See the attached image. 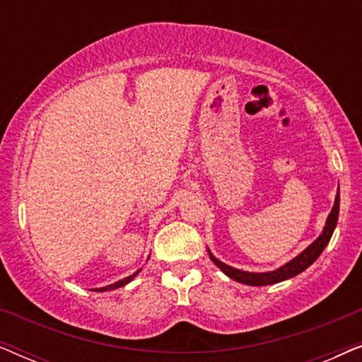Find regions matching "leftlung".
Returning <instances> with one entry per match:
<instances>
[{
	"instance_id": "left-lung-1",
	"label": "left lung",
	"mask_w": 362,
	"mask_h": 362,
	"mask_svg": "<svg viewBox=\"0 0 362 362\" xmlns=\"http://www.w3.org/2000/svg\"><path fill=\"white\" fill-rule=\"evenodd\" d=\"M338 216H339V187H338V192H336L333 209H331L328 219H326V224L323 227V232H321L318 239H316L313 244H310L308 247H306V249L301 252V254L296 255L295 259H291L290 262H286L285 265H281V267H279V269H275L272 272H262V274H259V272L239 270V269H234V267L224 264V262H221L219 259H216L209 249H207V254H209L211 260L214 262V264L219 267V269L224 272L229 279L239 281V284L250 285V286H264V285L280 284V281L293 279V276L301 274V272L308 269V267L313 264L316 259H318V257L321 255V252L325 250V247L328 245L331 235H333L334 227H336V224H338Z\"/></svg>"
}]
</instances>
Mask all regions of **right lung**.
I'll return each instance as SVG.
<instances>
[{
	"instance_id": "add662e5",
	"label": "right lung",
	"mask_w": 362,
	"mask_h": 362,
	"mask_svg": "<svg viewBox=\"0 0 362 362\" xmlns=\"http://www.w3.org/2000/svg\"><path fill=\"white\" fill-rule=\"evenodd\" d=\"M148 259H150V257H148ZM141 272V269L140 270H136L135 274L133 275H130V276H127V279H123V280H118V281H115V284H112V285H107V286H102V288H93V291H110V290H117V288H120V286H125L127 284H130V281L135 279V276L140 274Z\"/></svg>"
}]
</instances>
